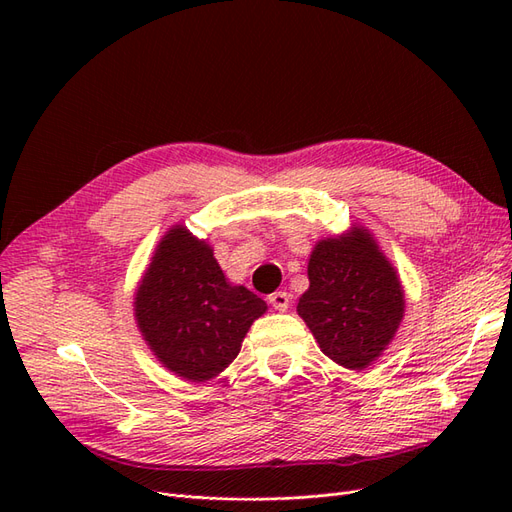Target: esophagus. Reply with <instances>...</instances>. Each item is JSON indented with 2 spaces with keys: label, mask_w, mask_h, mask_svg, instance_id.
I'll use <instances>...</instances> for the list:
<instances>
[{
  "label": "esophagus",
  "mask_w": 512,
  "mask_h": 512,
  "mask_svg": "<svg viewBox=\"0 0 512 512\" xmlns=\"http://www.w3.org/2000/svg\"><path fill=\"white\" fill-rule=\"evenodd\" d=\"M269 303L273 305V309H277V312H286L288 309V305H290V297H288V292H273L271 297H269Z\"/></svg>",
  "instance_id": "esophagus-1"
}]
</instances>
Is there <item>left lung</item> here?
I'll list each match as a JSON object with an SVG mask.
<instances>
[{
    "mask_svg": "<svg viewBox=\"0 0 512 512\" xmlns=\"http://www.w3.org/2000/svg\"><path fill=\"white\" fill-rule=\"evenodd\" d=\"M307 275L297 312L322 352L348 369L376 361L404 318V290L369 232L320 241Z\"/></svg>",
    "mask_w": 512,
    "mask_h": 512,
    "instance_id": "1",
    "label": "left lung"
}]
</instances>
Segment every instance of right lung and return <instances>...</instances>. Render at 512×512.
Listing matches in <instances>:
<instances>
[{
  "label": "right lung",
  "instance_id": "right-lung-1",
  "mask_svg": "<svg viewBox=\"0 0 512 512\" xmlns=\"http://www.w3.org/2000/svg\"><path fill=\"white\" fill-rule=\"evenodd\" d=\"M134 307L149 348L192 382L235 361L252 322L267 312L258 294L228 284L211 247L181 226L160 241Z\"/></svg>",
  "mask_w": 512,
  "mask_h": 512
}]
</instances>
